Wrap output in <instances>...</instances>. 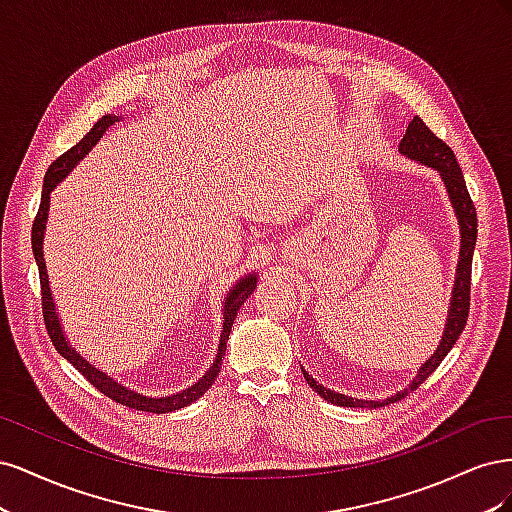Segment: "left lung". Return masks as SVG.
<instances>
[{
	"label": "left lung",
	"instance_id": "left-lung-1",
	"mask_svg": "<svg viewBox=\"0 0 512 512\" xmlns=\"http://www.w3.org/2000/svg\"><path fill=\"white\" fill-rule=\"evenodd\" d=\"M399 153L408 160H414L418 164H423L427 168L438 170V175L444 183V190L448 194V200H451L455 218L459 224V260H457V269H455V284L451 290V303H448V314H446V322H444V331H442V339L438 348L433 350V354L425 363H421L418 367L416 376L412 378V382L406 386V389L397 391L395 395L386 397V399H356L344 393H335L327 386H322L320 382H316L309 371H303V378L307 380V384L322 397L331 401L335 406H344V408H382L395 404V401L404 399L406 395H410L412 391H416L433 371L438 369V365L444 361V356L451 352V348L455 346V342L459 339L463 327H466L468 320V309H470V277H472V256H474V245H476V209L472 205V198L468 194L466 188V179H463L461 168L457 164L455 153L451 151L444 141L433 134L421 117H414L408 123V130L401 138L399 143Z\"/></svg>",
	"mask_w": 512,
	"mask_h": 512
}]
</instances>
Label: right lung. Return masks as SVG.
<instances>
[{"label":"right lung","mask_w":512,"mask_h":512,"mask_svg":"<svg viewBox=\"0 0 512 512\" xmlns=\"http://www.w3.org/2000/svg\"><path fill=\"white\" fill-rule=\"evenodd\" d=\"M119 119H123V117L115 115V113L100 117L94 123V128H91L79 143H76L72 149H68L64 156L57 158L49 166V170H46L44 185H42V198H40V209H38V215L34 220V228H32V250H34V258H36V265H38V273H40V286H42V314H44L46 331H49L51 342L57 348V352L64 356L66 361H70L76 369H79L81 374L91 384H94L100 393H104L106 397H111L113 401H117V404H123L128 408L153 412V414H168V412H175V410H181L185 406L194 404L196 399H200L209 391V386L215 382V378H218L220 367H222V359L226 354L228 335L232 331V322H235L241 305L247 299H250V294H254L258 275H256V271L247 273V275L239 277V280L228 288L226 297H224V305H222L224 320H222V333H220V344H218V352H215V359H213L211 367L205 371L203 378H198L192 386H188V389H183L179 393L166 395V397H149V395H143V393H138L134 389H128V386H123L121 382H117V380L108 376L106 371L91 365L85 359V356H81L79 352H76V348L70 346L68 337L64 333V324H61V318H59V312H57V305L53 301V292H51V286H49V273H46V262H44V235H46V222H49L51 192L72 173L76 164H79L85 156H89V151L100 143V138L104 136V132L111 126H115Z\"/></svg>","instance_id":"obj_1"}]
</instances>
